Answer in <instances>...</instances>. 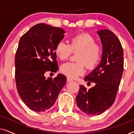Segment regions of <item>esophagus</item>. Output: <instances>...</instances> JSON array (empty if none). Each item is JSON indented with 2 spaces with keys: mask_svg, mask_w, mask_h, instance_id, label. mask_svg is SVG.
<instances>
[{
  "mask_svg": "<svg viewBox=\"0 0 134 134\" xmlns=\"http://www.w3.org/2000/svg\"><path fill=\"white\" fill-rule=\"evenodd\" d=\"M72 79H71V78H69V77H67V81L68 82H71V81H72Z\"/></svg>",
  "mask_w": 134,
  "mask_h": 134,
  "instance_id": "obj_1",
  "label": "esophagus"
}]
</instances>
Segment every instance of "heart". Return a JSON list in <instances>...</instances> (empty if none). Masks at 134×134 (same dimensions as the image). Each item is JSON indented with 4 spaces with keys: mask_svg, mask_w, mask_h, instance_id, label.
Returning <instances> with one entry per match:
<instances>
[{
    "mask_svg": "<svg viewBox=\"0 0 134 134\" xmlns=\"http://www.w3.org/2000/svg\"><path fill=\"white\" fill-rule=\"evenodd\" d=\"M55 54L60 60L68 58L72 52H79L76 63L68 62L62 65V73L71 79L76 78L85 72V64L89 69L98 65L101 58L102 50L100 46L95 43V40L88 34H80L72 38L70 44L63 41H59L55 49Z\"/></svg>",
    "mask_w": 134,
    "mask_h": 134,
    "instance_id": "1",
    "label": "heart"
}]
</instances>
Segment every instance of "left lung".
<instances>
[{
  "mask_svg": "<svg viewBox=\"0 0 134 134\" xmlns=\"http://www.w3.org/2000/svg\"><path fill=\"white\" fill-rule=\"evenodd\" d=\"M102 44L101 60L99 65L84 77L85 81L96 83L87 90L80 85L76 96L77 105L88 115H98L112 105L123 72V50L120 40L110 30L97 31Z\"/></svg>",
  "mask_w": 134,
  "mask_h": 134,
  "instance_id": "obj_1",
  "label": "left lung"
}]
</instances>
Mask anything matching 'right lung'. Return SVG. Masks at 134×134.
I'll return each mask as SVG.
<instances>
[{
  "label": "right lung",
  "mask_w": 134,
  "mask_h": 134,
  "mask_svg": "<svg viewBox=\"0 0 134 134\" xmlns=\"http://www.w3.org/2000/svg\"><path fill=\"white\" fill-rule=\"evenodd\" d=\"M63 29L41 23L23 35L15 56L16 87L27 107L35 111H44L52 107L66 82L58 74L54 79H46V71L57 72L58 66L55 49L63 39Z\"/></svg>",
  "instance_id": "1"
}]
</instances>
